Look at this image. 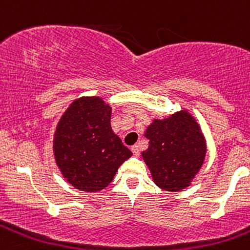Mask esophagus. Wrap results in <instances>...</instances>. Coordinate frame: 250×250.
Returning <instances> with one entry per match:
<instances>
[{"label": "esophagus", "mask_w": 250, "mask_h": 250, "mask_svg": "<svg viewBox=\"0 0 250 250\" xmlns=\"http://www.w3.org/2000/svg\"><path fill=\"white\" fill-rule=\"evenodd\" d=\"M130 149H132V152L133 154L135 155V156H139V154H140V149H139V145H133L132 147H130Z\"/></svg>", "instance_id": "1"}]
</instances>
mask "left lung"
<instances>
[{
    "instance_id": "left-lung-1",
    "label": "left lung",
    "mask_w": 250,
    "mask_h": 250,
    "mask_svg": "<svg viewBox=\"0 0 250 250\" xmlns=\"http://www.w3.org/2000/svg\"><path fill=\"white\" fill-rule=\"evenodd\" d=\"M144 135L149 146L142 156L155 184L167 192H181L189 187L207 155V142L195 118L181 110L152 121Z\"/></svg>"
}]
</instances>
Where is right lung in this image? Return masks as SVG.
I'll list each match as a JSON object with an SVG mask.
<instances>
[{
	"mask_svg": "<svg viewBox=\"0 0 250 250\" xmlns=\"http://www.w3.org/2000/svg\"><path fill=\"white\" fill-rule=\"evenodd\" d=\"M111 110L99 96L79 98L69 105L56 127V164L67 182L83 192L106 188L118 167L132 156L111 128Z\"/></svg>",
	"mask_w": 250,
	"mask_h": 250,
	"instance_id": "1",
	"label": "right lung"
}]
</instances>
